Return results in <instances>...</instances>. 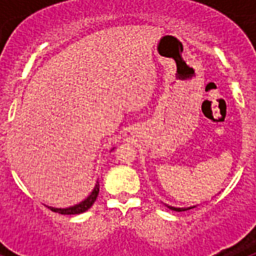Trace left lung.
<instances>
[{"label": "left lung", "mask_w": 256, "mask_h": 256, "mask_svg": "<svg viewBox=\"0 0 256 256\" xmlns=\"http://www.w3.org/2000/svg\"><path fill=\"white\" fill-rule=\"evenodd\" d=\"M165 206L168 208V209L173 210V212H186V210L194 209V208H196V206H198V205H194V206H188V208H176V206H170V205L165 204Z\"/></svg>", "instance_id": "obj_1"}]
</instances>
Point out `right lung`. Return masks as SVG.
<instances>
[{"mask_svg":"<svg viewBox=\"0 0 256 256\" xmlns=\"http://www.w3.org/2000/svg\"><path fill=\"white\" fill-rule=\"evenodd\" d=\"M114 148H112V151ZM98 191H100V186L96 184L92 192L87 198H84L83 201H80L79 204L73 205V206H69V208H54V206H48L52 212H58V214H64V216H72V214H80V212H84L86 210H88L90 208L94 205V202L96 201L97 196H98Z\"/></svg>","mask_w":256,"mask_h":256,"instance_id":"obj_1","label":"right lung"}]
</instances>
